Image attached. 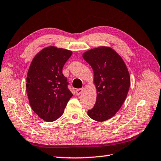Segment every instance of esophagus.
I'll use <instances>...</instances> for the list:
<instances>
[{"instance_id":"obj_1","label":"esophagus","mask_w":161,"mask_h":161,"mask_svg":"<svg viewBox=\"0 0 161 161\" xmlns=\"http://www.w3.org/2000/svg\"><path fill=\"white\" fill-rule=\"evenodd\" d=\"M83 91H84V88H78V89H77L76 91H75V93H76V95H80L81 93H82L83 92Z\"/></svg>"}]
</instances>
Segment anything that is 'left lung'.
<instances>
[{"mask_svg": "<svg viewBox=\"0 0 161 161\" xmlns=\"http://www.w3.org/2000/svg\"><path fill=\"white\" fill-rule=\"evenodd\" d=\"M84 59L94 73L97 99L88 111L91 118L104 122L111 118L121 108L130 87V76L122 57L109 47L100 46L85 52Z\"/></svg>", "mask_w": 161, "mask_h": 161, "instance_id": "1", "label": "left lung"}]
</instances>
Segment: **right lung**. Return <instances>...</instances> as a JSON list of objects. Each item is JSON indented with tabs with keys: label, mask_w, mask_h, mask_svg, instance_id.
Masks as SVG:
<instances>
[{
	"label": "right lung",
	"mask_w": 161,
	"mask_h": 161,
	"mask_svg": "<svg viewBox=\"0 0 161 161\" xmlns=\"http://www.w3.org/2000/svg\"><path fill=\"white\" fill-rule=\"evenodd\" d=\"M72 54L70 50L49 46L36 54L30 66L26 80L30 105L46 122L60 118L73 96L67 78L62 73Z\"/></svg>",
	"instance_id": "1"
}]
</instances>
